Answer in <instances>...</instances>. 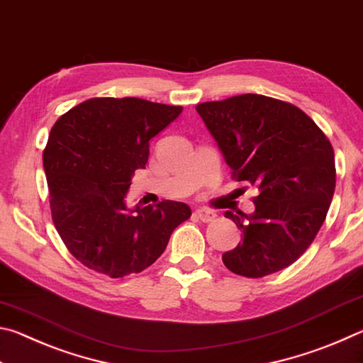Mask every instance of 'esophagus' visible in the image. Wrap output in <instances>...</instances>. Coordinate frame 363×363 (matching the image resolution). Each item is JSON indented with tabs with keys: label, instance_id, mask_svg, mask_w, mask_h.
Instances as JSON below:
<instances>
[{
	"label": "esophagus",
	"instance_id": "obj_1",
	"mask_svg": "<svg viewBox=\"0 0 363 363\" xmlns=\"http://www.w3.org/2000/svg\"><path fill=\"white\" fill-rule=\"evenodd\" d=\"M196 218L200 220H203V223H211V220L216 219V213L211 211V210H205V208H201V210H196L195 211Z\"/></svg>",
	"mask_w": 363,
	"mask_h": 363
}]
</instances>
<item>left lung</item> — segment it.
I'll use <instances>...</instances> for the list:
<instances>
[{
	"label": "left lung",
	"mask_w": 363,
	"mask_h": 363,
	"mask_svg": "<svg viewBox=\"0 0 363 363\" xmlns=\"http://www.w3.org/2000/svg\"><path fill=\"white\" fill-rule=\"evenodd\" d=\"M196 112L237 181L256 186L255 213L232 219L243 240L224 266L250 279L279 272L314 242L335 194V152L314 120L291 104L261 94L203 102Z\"/></svg>",
	"instance_id": "left-lung-1"
}]
</instances>
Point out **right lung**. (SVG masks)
Returning a JSON list of instances; mask_svg holds the SVG:
<instances>
[{
  "label": "right lung",
  "instance_id": "right-lung-1",
  "mask_svg": "<svg viewBox=\"0 0 363 363\" xmlns=\"http://www.w3.org/2000/svg\"><path fill=\"white\" fill-rule=\"evenodd\" d=\"M182 107L138 97H97L64 113L49 133L43 167L54 225L77 259L112 279L155 262L189 205L163 200L130 208L134 171L145 168L149 140Z\"/></svg>",
  "mask_w": 363,
  "mask_h": 363
}]
</instances>
